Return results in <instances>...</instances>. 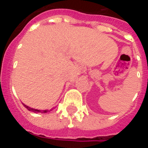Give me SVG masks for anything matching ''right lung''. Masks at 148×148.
Returning a JSON list of instances; mask_svg holds the SVG:
<instances>
[{"mask_svg":"<svg viewBox=\"0 0 148 148\" xmlns=\"http://www.w3.org/2000/svg\"><path fill=\"white\" fill-rule=\"evenodd\" d=\"M23 105H24V107H25L26 108H27L28 110L29 111H32V112H34V113H47V112H50L52 110H36V109H33V108H29V107H28V106H27L26 104H23Z\"/></svg>","mask_w":148,"mask_h":148,"instance_id":"right-lung-1","label":"right lung"}]
</instances>
